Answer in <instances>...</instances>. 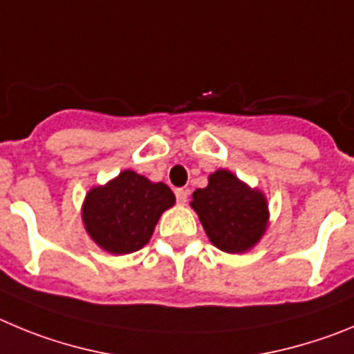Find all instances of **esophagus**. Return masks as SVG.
Masks as SVG:
<instances>
[{
    "instance_id": "obj_1",
    "label": "esophagus",
    "mask_w": 354,
    "mask_h": 354,
    "mask_svg": "<svg viewBox=\"0 0 354 354\" xmlns=\"http://www.w3.org/2000/svg\"><path fill=\"white\" fill-rule=\"evenodd\" d=\"M176 201H178V205H185L187 203V199H189V190H185V189H176Z\"/></svg>"
}]
</instances>
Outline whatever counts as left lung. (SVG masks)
<instances>
[{
    "label": "left lung",
    "mask_w": 354,
    "mask_h": 354,
    "mask_svg": "<svg viewBox=\"0 0 354 354\" xmlns=\"http://www.w3.org/2000/svg\"><path fill=\"white\" fill-rule=\"evenodd\" d=\"M206 236L218 250L243 254L256 247L270 224L268 199L263 190L229 169H216L205 189H197L190 201Z\"/></svg>",
    "instance_id": "1"
}]
</instances>
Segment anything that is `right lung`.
Returning a JSON list of instances; mask_svg holds the SVG:
<instances>
[{"instance_id": "right-lung-1", "label": "right lung", "mask_w": 354, "mask_h": 354, "mask_svg": "<svg viewBox=\"0 0 354 354\" xmlns=\"http://www.w3.org/2000/svg\"><path fill=\"white\" fill-rule=\"evenodd\" d=\"M174 203L176 197L167 185L125 169L86 194L82 224L102 250L114 256L132 254L148 243L162 213Z\"/></svg>"}]
</instances>
